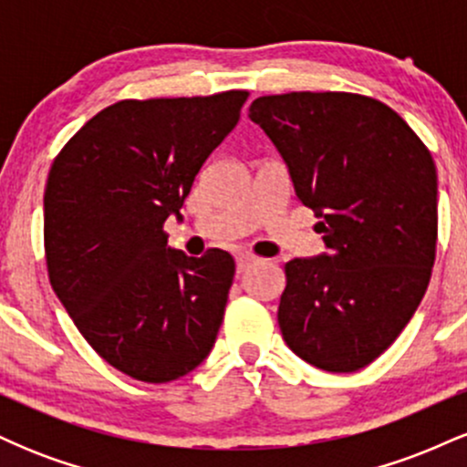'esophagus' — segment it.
<instances>
[{
  "label": "esophagus",
  "mask_w": 467,
  "mask_h": 467,
  "mask_svg": "<svg viewBox=\"0 0 467 467\" xmlns=\"http://www.w3.org/2000/svg\"><path fill=\"white\" fill-rule=\"evenodd\" d=\"M254 256H250V254H239L237 256V275H244L245 270H248V267L254 264Z\"/></svg>",
  "instance_id": "obj_1"
}]
</instances>
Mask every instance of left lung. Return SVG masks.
I'll list each match as a JSON object with an SVG mask.
<instances>
[{"mask_svg": "<svg viewBox=\"0 0 467 467\" xmlns=\"http://www.w3.org/2000/svg\"><path fill=\"white\" fill-rule=\"evenodd\" d=\"M250 120L285 160L327 252L285 264L278 327L329 373L382 356L426 294L437 250V169L389 105L349 92L261 96Z\"/></svg>", "mask_w": 467, "mask_h": 467, "instance_id": "8db88e82", "label": "left lung"}]
</instances>
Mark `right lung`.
<instances>
[{
  "mask_svg": "<svg viewBox=\"0 0 467 467\" xmlns=\"http://www.w3.org/2000/svg\"><path fill=\"white\" fill-rule=\"evenodd\" d=\"M248 92L120 100L69 138L44 195L47 275L92 349L133 379L171 382L211 353L234 261L166 245L206 158Z\"/></svg>",
  "mask_w": 467,
  "mask_h": 467,
  "instance_id": "add662e5",
  "label": "right lung"
}]
</instances>
